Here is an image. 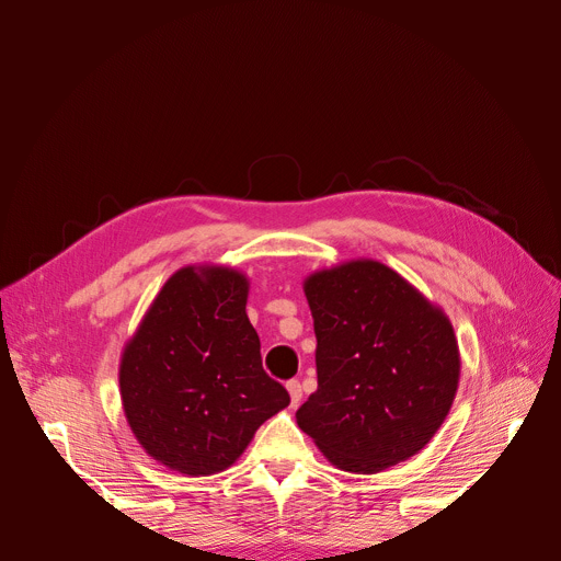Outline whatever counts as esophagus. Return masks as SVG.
Returning <instances> with one entry per match:
<instances>
[{
    "label": "esophagus",
    "instance_id": "esophagus-1",
    "mask_svg": "<svg viewBox=\"0 0 561 561\" xmlns=\"http://www.w3.org/2000/svg\"><path fill=\"white\" fill-rule=\"evenodd\" d=\"M286 389H288V393H290V404L296 407V404L302 400V387H300V381H298V379L286 381Z\"/></svg>",
    "mask_w": 561,
    "mask_h": 561
}]
</instances>
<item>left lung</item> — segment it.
I'll return each instance as SVG.
<instances>
[{"label":"left lung","instance_id":"8db88e82","mask_svg":"<svg viewBox=\"0 0 561 561\" xmlns=\"http://www.w3.org/2000/svg\"><path fill=\"white\" fill-rule=\"evenodd\" d=\"M318 389L298 425L334 466L379 473L427 446L459 385L448 316L389 265L359 259L305 282Z\"/></svg>","mask_w":561,"mask_h":561}]
</instances>
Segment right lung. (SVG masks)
Wrapping results in <instances>:
<instances>
[{
	"label": "right lung",
	"instance_id": "add662e5",
	"mask_svg": "<svg viewBox=\"0 0 561 561\" xmlns=\"http://www.w3.org/2000/svg\"><path fill=\"white\" fill-rule=\"evenodd\" d=\"M245 305V275L188 265L163 284L123 352L127 423L147 455L180 473L229 468L290 402L261 366Z\"/></svg>",
	"mask_w": 561,
	"mask_h": 561
}]
</instances>
